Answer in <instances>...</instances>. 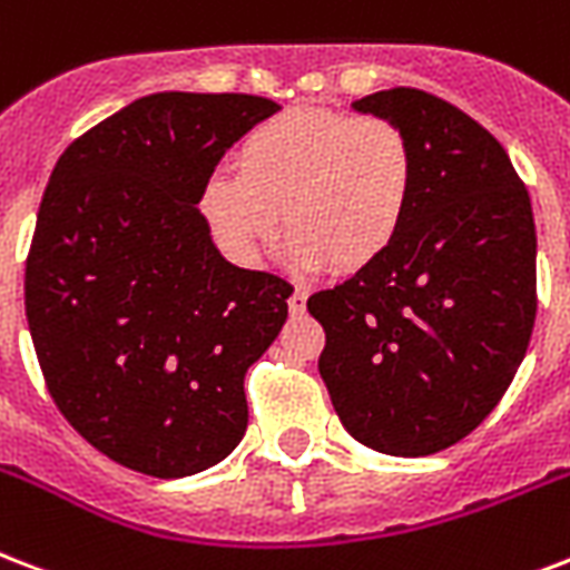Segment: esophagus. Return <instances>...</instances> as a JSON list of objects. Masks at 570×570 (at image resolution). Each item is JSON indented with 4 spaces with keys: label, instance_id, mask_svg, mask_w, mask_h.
Returning <instances> with one entry per match:
<instances>
[{
    "label": "esophagus",
    "instance_id": "34e87169",
    "mask_svg": "<svg viewBox=\"0 0 570 570\" xmlns=\"http://www.w3.org/2000/svg\"><path fill=\"white\" fill-rule=\"evenodd\" d=\"M304 307H307V293H304V289H295V293L289 295V314L302 316Z\"/></svg>",
    "mask_w": 570,
    "mask_h": 570
}]
</instances>
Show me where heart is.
<instances>
[{
  "label": "heart",
  "instance_id": "b5f03b06",
  "mask_svg": "<svg viewBox=\"0 0 570 570\" xmlns=\"http://www.w3.org/2000/svg\"><path fill=\"white\" fill-rule=\"evenodd\" d=\"M238 173H208L197 212L224 254L254 266L277 238L302 268L353 275L401 238L415 194V149L385 116L293 107L247 130Z\"/></svg>",
  "mask_w": 570,
  "mask_h": 570
}]
</instances>
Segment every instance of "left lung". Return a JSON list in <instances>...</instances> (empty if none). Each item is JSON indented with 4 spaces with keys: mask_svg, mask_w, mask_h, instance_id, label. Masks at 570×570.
Listing matches in <instances>:
<instances>
[{
    "mask_svg": "<svg viewBox=\"0 0 570 570\" xmlns=\"http://www.w3.org/2000/svg\"><path fill=\"white\" fill-rule=\"evenodd\" d=\"M353 107L406 130L415 194L380 263L307 298L320 376L353 440L424 458L488 419L527 355L535 217L508 151L454 104L397 86Z\"/></svg>",
    "mask_w": 570,
    "mask_h": 570,
    "instance_id": "obj_1",
    "label": "left lung"
}]
</instances>
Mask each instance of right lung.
Here are the masks:
<instances>
[{
	"label": "right lung",
	"instance_id": "1",
	"mask_svg": "<svg viewBox=\"0 0 570 570\" xmlns=\"http://www.w3.org/2000/svg\"><path fill=\"white\" fill-rule=\"evenodd\" d=\"M277 110L256 95H146L77 137L43 190L26 256L43 382L82 440L134 472L194 475L245 436V373L293 286L227 263L197 190Z\"/></svg>",
	"mask_w": 570,
	"mask_h": 570
}]
</instances>
